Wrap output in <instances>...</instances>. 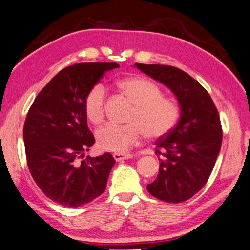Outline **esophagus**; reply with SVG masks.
<instances>
[{
	"mask_svg": "<svg viewBox=\"0 0 250 250\" xmlns=\"http://www.w3.org/2000/svg\"><path fill=\"white\" fill-rule=\"evenodd\" d=\"M133 155L132 154H123V153H115L113 155L114 159H115L116 162H120V161H123V159H127V158H130L132 157Z\"/></svg>",
	"mask_w": 250,
	"mask_h": 250,
	"instance_id": "34e87169",
	"label": "esophagus"
}]
</instances>
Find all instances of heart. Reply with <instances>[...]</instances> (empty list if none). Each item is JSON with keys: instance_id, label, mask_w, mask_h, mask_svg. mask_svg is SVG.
<instances>
[{"instance_id": "1", "label": "heart", "mask_w": 250, "mask_h": 250, "mask_svg": "<svg viewBox=\"0 0 250 250\" xmlns=\"http://www.w3.org/2000/svg\"><path fill=\"white\" fill-rule=\"evenodd\" d=\"M117 87L134 104L128 114V124H107L96 133L101 149L124 153L140 142L143 134L149 140H158L174 129L181 116V106L174 97L163 95L161 86L145 76L135 75L123 79ZM106 91L95 84L84 97L85 116L98 125L105 117Z\"/></svg>"}]
</instances>
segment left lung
<instances>
[{
	"label": "left lung",
	"instance_id": "8db88e82",
	"mask_svg": "<svg viewBox=\"0 0 250 250\" xmlns=\"http://www.w3.org/2000/svg\"><path fill=\"white\" fill-rule=\"evenodd\" d=\"M135 66L171 89L181 105V118L156 142L159 173L147 190L167 203H183L205 186L223 141L218 110L208 92L186 72L169 65Z\"/></svg>",
	"mask_w": 250,
	"mask_h": 250
}]
</instances>
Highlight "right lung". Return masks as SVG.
<instances>
[{"mask_svg": "<svg viewBox=\"0 0 250 250\" xmlns=\"http://www.w3.org/2000/svg\"><path fill=\"white\" fill-rule=\"evenodd\" d=\"M116 63H80L63 68L45 85L28 109L23 128L30 173L53 202L79 207L105 191L112 154L83 158L95 138L83 102L93 85Z\"/></svg>", "mask_w": 250, "mask_h": 250, "instance_id": "obj_1", "label": "right lung"}]
</instances>
